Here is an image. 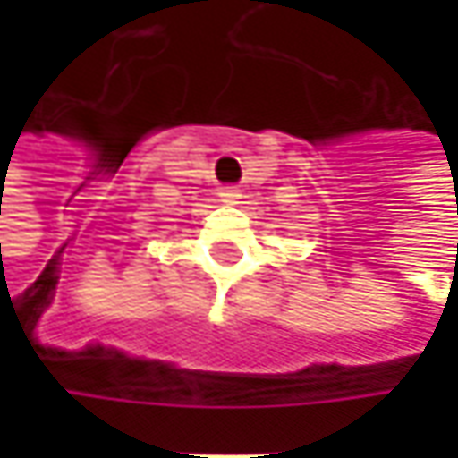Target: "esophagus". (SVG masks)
<instances>
[{
  "mask_svg": "<svg viewBox=\"0 0 458 458\" xmlns=\"http://www.w3.org/2000/svg\"><path fill=\"white\" fill-rule=\"evenodd\" d=\"M220 201L223 204H238V199H241V191L235 188V185H225V188H220Z\"/></svg>",
  "mask_w": 458,
  "mask_h": 458,
  "instance_id": "obj_1",
  "label": "esophagus"
}]
</instances>
